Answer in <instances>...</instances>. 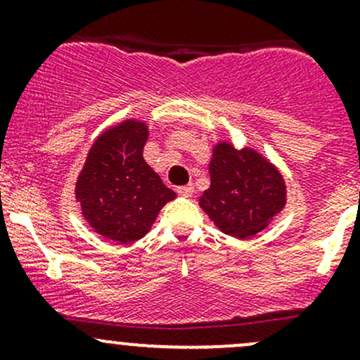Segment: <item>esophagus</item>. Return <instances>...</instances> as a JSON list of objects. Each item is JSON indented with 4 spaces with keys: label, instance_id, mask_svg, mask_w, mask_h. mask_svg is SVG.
Returning <instances> with one entry per match:
<instances>
[{
    "label": "esophagus",
    "instance_id": "esophagus-1",
    "mask_svg": "<svg viewBox=\"0 0 360 360\" xmlns=\"http://www.w3.org/2000/svg\"><path fill=\"white\" fill-rule=\"evenodd\" d=\"M195 191L193 184H186V186H179L177 188V193L181 195V197H191Z\"/></svg>",
    "mask_w": 360,
    "mask_h": 360
}]
</instances>
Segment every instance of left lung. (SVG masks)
<instances>
[{
    "label": "left lung",
    "mask_w": 360,
    "mask_h": 360,
    "mask_svg": "<svg viewBox=\"0 0 360 360\" xmlns=\"http://www.w3.org/2000/svg\"><path fill=\"white\" fill-rule=\"evenodd\" d=\"M210 188L200 207L223 233L248 238L264 230L285 205L281 172L250 148L219 143L209 165Z\"/></svg>",
    "instance_id": "1"
}]
</instances>
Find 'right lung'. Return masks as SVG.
<instances>
[{
	"mask_svg": "<svg viewBox=\"0 0 360 360\" xmlns=\"http://www.w3.org/2000/svg\"><path fill=\"white\" fill-rule=\"evenodd\" d=\"M148 127L127 120L101 134L76 181V198L86 223L120 244L143 238L160 209L176 193L144 162Z\"/></svg>",
	"mask_w": 360,
	"mask_h": 360,
	"instance_id": "right-lung-1",
	"label": "right lung"
}]
</instances>
